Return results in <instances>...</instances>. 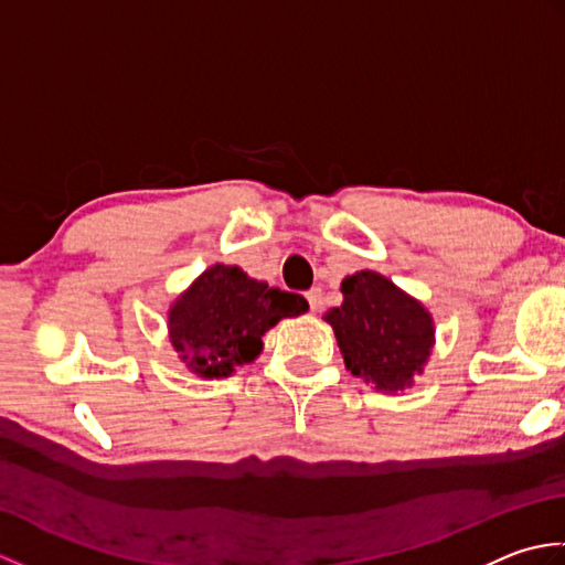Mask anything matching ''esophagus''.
<instances>
[{"label":"esophagus","mask_w":565,"mask_h":565,"mask_svg":"<svg viewBox=\"0 0 565 565\" xmlns=\"http://www.w3.org/2000/svg\"><path fill=\"white\" fill-rule=\"evenodd\" d=\"M306 298H308V303H310V310H313V313H318V310L322 308V289H310L308 294H306Z\"/></svg>","instance_id":"34e87169"}]
</instances>
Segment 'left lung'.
I'll list each match as a JSON object with an SVG mask.
<instances>
[{
  "label": "left lung",
  "instance_id": "obj_1",
  "mask_svg": "<svg viewBox=\"0 0 565 565\" xmlns=\"http://www.w3.org/2000/svg\"><path fill=\"white\" fill-rule=\"evenodd\" d=\"M342 306L322 320L338 338L347 371L381 393L411 388L435 347V318L386 276L362 269L342 279Z\"/></svg>",
  "mask_w": 565,
  "mask_h": 565
}]
</instances>
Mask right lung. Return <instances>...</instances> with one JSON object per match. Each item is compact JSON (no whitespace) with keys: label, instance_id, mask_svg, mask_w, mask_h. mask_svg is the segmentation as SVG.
<instances>
[{"label":"right lung","instance_id":"right-lung-1","mask_svg":"<svg viewBox=\"0 0 565 565\" xmlns=\"http://www.w3.org/2000/svg\"><path fill=\"white\" fill-rule=\"evenodd\" d=\"M308 310L303 296L271 289L235 264H211L167 310V334L191 374L227 379L262 354V334Z\"/></svg>","mask_w":565,"mask_h":565}]
</instances>
